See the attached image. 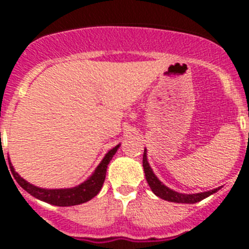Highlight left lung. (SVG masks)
Listing matches in <instances>:
<instances>
[{
	"mask_svg": "<svg viewBox=\"0 0 249 249\" xmlns=\"http://www.w3.org/2000/svg\"><path fill=\"white\" fill-rule=\"evenodd\" d=\"M143 169H144V176H146L147 183L149 184V188L152 190V192L155 193L157 197H160V198L168 202H175V203H187V204L197 203V202L202 201V199L207 198V197H210L211 195L215 193L217 191H219V188H221V187H218V188H214V190L212 191H207V192H201V193H192V195L179 193L171 190L169 187L164 186V184L158 179L157 176L153 173V171H152L151 166H149L148 163L146 148H144V152H143Z\"/></svg>",
	"mask_w": 249,
	"mask_h": 249,
	"instance_id": "left-lung-1",
	"label": "left lung"
}]
</instances>
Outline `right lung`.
I'll list each match as a JSON object with an SVG mask.
<instances>
[{
  "mask_svg": "<svg viewBox=\"0 0 249 249\" xmlns=\"http://www.w3.org/2000/svg\"><path fill=\"white\" fill-rule=\"evenodd\" d=\"M121 144H117L112 149H109L105 155L103 160H101L100 164L96 167L94 172L89 176L85 182L72 188H53V190H48V188H41L35 184L30 183L26 179L21 177L18 173L15 171L12 163L10 160V168L12 172L13 177L17 181V183L26 191L30 193L31 196H34L35 198L43 201L46 203L53 204V206L58 207H70L76 206V204L85 203L92 199L94 196H97L98 192L101 191L103 186L106 178V172H107V167L111 162L112 157L116 155L117 149L120 148ZM10 160V158H8Z\"/></svg>",
  "mask_w": 249,
  "mask_h": 249,
  "instance_id": "add662e5",
  "label": "right lung"
}]
</instances>
